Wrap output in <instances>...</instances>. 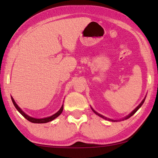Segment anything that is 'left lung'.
<instances>
[{"label": "left lung", "mask_w": 158, "mask_h": 158, "mask_svg": "<svg viewBox=\"0 0 158 158\" xmlns=\"http://www.w3.org/2000/svg\"><path fill=\"white\" fill-rule=\"evenodd\" d=\"M145 98H146V96H145V97H144V98L143 99V100H142V102H141V103H139V105H138V106H137V107H136V108H135V109H134V110H133V111L131 112V113H130V114H129V115H127V116H125V117H124V118H122V119H118V120H115V119H111V118H107V117H106V116H103V115H101V114H98V112H96V111H95V110H94V109H93V108H92V107H90V108H91V109L93 110V111H94V113L96 114V115H98V116H100V117H101V118H104V119H106V120H109V121H111V122H120V121H122V120H125V119H127V118H130L131 116H133V115H134V114H135L136 113V112H137V110H138V109H139V108L142 106V104H143V103H144V100H145Z\"/></svg>", "instance_id": "8db88e82"}]
</instances>
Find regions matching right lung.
<instances>
[{
	"mask_svg": "<svg viewBox=\"0 0 158 158\" xmlns=\"http://www.w3.org/2000/svg\"><path fill=\"white\" fill-rule=\"evenodd\" d=\"M11 100H12V102L14 103V106L16 107V109L18 110V111L20 113L21 115H22L23 117L25 118H27L28 121H29V122H31L32 123H36V124H42V123H47V122H51V121H52L55 119L57 117V116H59L60 114H62V111H63V104L62 105L61 108H60V109L58 111L57 113H55V114H53V115H52L50 116H48V117H46V118H34V117H31V116H30L29 115H27V114L24 113L20 107L18 105L16 104V101H14V99L13 98V97L11 96Z\"/></svg>",
	"mask_w": 158,
	"mask_h": 158,
	"instance_id": "obj_1",
	"label": "right lung"
}]
</instances>
